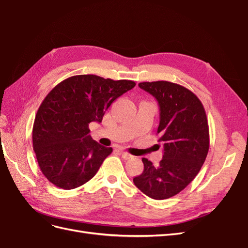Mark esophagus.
Segmentation results:
<instances>
[{
    "mask_svg": "<svg viewBox=\"0 0 248 248\" xmlns=\"http://www.w3.org/2000/svg\"><path fill=\"white\" fill-rule=\"evenodd\" d=\"M120 153H121V156L123 157V158H124V159H126V160H127V159H130V158H132V157H133V156H132L131 154H129L128 152H125V151H121V152H120Z\"/></svg>",
    "mask_w": 248,
    "mask_h": 248,
    "instance_id": "obj_1",
    "label": "esophagus"
}]
</instances>
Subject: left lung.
Segmentation results:
<instances>
[{
    "instance_id": "1",
    "label": "left lung",
    "mask_w": 248,
    "mask_h": 248,
    "mask_svg": "<svg viewBox=\"0 0 248 248\" xmlns=\"http://www.w3.org/2000/svg\"><path fill=\"white\" fill-rule=\"evenodd\" d=\"M139 87L158 101L163 156L157 167L142 158L144 171L133 183L149 198L166 200L182 191L205 162L210 141L206 111L196 94L174 82L145 81Z\"/></svg>"
}]
</instances>
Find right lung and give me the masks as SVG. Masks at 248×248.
I'll use <instances>...</instances> for the list:
<instances>
[{
  "instance_id": "right-lung-1",
  "label": "right lung",
  "mask_w": 248,
  "mask_h": 248,
  "mask_svg": "<svg viewBox=\"0 0 248 248\" xmlns=\"http://www.w3.org/2000/svg\"><path fill=\"white\" fill-rule=\"evenodd\" d=\"M133 80H114L94 74L64 79L46 95L33 125V149L42 174L63 189L91 180L112 149L92 140L89 124L101 122L118 97Z\"/></svg>"
}]
</instances>
